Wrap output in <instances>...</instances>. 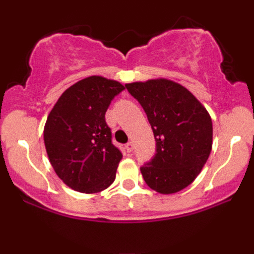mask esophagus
Here are the masks:
<instances>
[{
    "label": "esophagus",
    "instance_id": "esophagus-1",
    "mask_svg": "<svg viewBox=\"0 0 254 254\" xmlns=\"http://www.w3.org/2000/svg\"><path fill=\"white\" fill-rule=\"evenodd\" d=\"M125 149H127V153H132V150H133V143H132V142H127V143L125 144Z\"/></svg>",
    "mask_w": 254,
    "mask_h": 254
}]
</instances>
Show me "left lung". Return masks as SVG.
I'll use <instances>...</instances> for the list:
<instances>
[{"mask_svg": "<svg viewBox=\"0 0 254 254\" xmlns=\"http://www.w3.org/2000/svg\"><path fill=\"white\" fill-rule=\"evenodd\" d=\"M125 87L143 107L156 141L155 155L141 167L144 182L164 194L183 190L210 155L212 123L208 111L190 90L166 78Z\"/></svg>", "mask_w": 254, "mask_h": 254, "instance_id": "8db88e82", "label": "left lung"}]
</instances>
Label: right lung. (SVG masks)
Wrapping results in <instances>:
<instances>
[{
	"label": "right lung",
	"mask_w": 254,
	"mask_h": 254,
	"mask_svg": "<svg viewBox=\"0 0 254 254\" xmlns=\"http://www.w3.org/2000/svg\"><path fill=\"white\" fill-rule=\"evenodd\" d=\"M124 90L117 81L89 76L61 95L44 127V143L51 166L72 190L97 193L115 182L122 160L112 143L105 113Z\"/></svg>",
	"instance_id": "obj_1"
}]
</instances>
